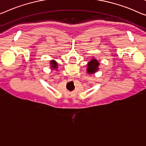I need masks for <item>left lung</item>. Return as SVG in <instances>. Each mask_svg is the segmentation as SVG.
<instances>
[{
	"label": "left lung",
	"instance_id": "8db88e82",
	"mask_svg": "<svg viewBox=\"0 0 146 146\" xmlns=\"http://www.w3.org/2000/svg\"><path fill=\"white\" fill-rule=\"evenodd\" d=\"M99 63L98 60L96 59H92L88 64V68H87V72L88 73L92 74L95 71L98 70V67L99 66Z\"/></svg>",
	"mask_w": 146,
	"mask_h": 146
}]
</instances>
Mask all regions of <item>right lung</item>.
I'll use <instances>...</instances> for the list:
<instances>
[{
    "label": "right lung",
    "mask_w": 146,
    "mask_h": 146,
    "mask_svg": "<svg viewBox=\"0 0 146 146\" xmlns=\"http://www.w3.org/2000/svg\"><path fill=\"white\" fill-rule=\"evenodd\" d=\"M51 64H52L51 67L52 68H54V69L57 68V63H56L55 61H51Z\"/></svg>",
    "instance_id": "1"
}]
</instances>
